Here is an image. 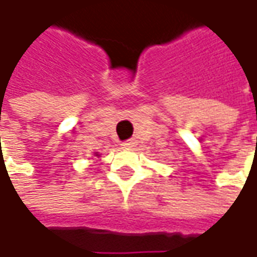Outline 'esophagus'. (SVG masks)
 Segmentation results:
<instances>
[{
	"label": "esophagus",
	"mask_w": 257,
	"mask_h": 257,
	"mask_svg": "<svg viewBox=\"0 0 257 257\" xmlns=\"http://www.w3.org/2000/svg\"><path fill=\"white\" fill-rule=\"evenodd\" d=\"M132 146H134V141H125V142H122V148L129 149V148H132Z\"/></svg>",
	"instance_id": "obj_1"
}]
</instances>
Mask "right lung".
<instances>
[{
	"label": "right lung",
	"mask_w": 257,
	"mask_h": 257,
	"mask_svg": "<svg viewBox=\"0 0 257 257\" xmlns=\"http://www.w3.org/2000/svg\"><path fill=\"white\" fill-rule=\"evenodd\" d=\"M95 156H98V158H99V154H98V152H96V154H95Z\"/></svg>",
	"instance_id": "obj_1"
}]
</instances>
